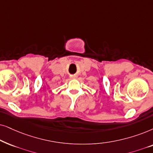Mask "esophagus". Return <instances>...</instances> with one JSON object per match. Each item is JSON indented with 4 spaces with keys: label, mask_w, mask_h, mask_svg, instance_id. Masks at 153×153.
<instances>
[{
    "label": "esophagus",
    "mask_w": 153,
    "mask_h": 153,
    "mask_svg": "<svg viewBox=\"0 0 153 153\" xmlns=\"http://www.w3.org/2000/svg\"><path fill=\"white\" fill-rule=\"evenodd\" d=\"M71 78H76V76H75V75H71Z\"/></svg>",
    "instance_id": "1"
}]
</instances>
